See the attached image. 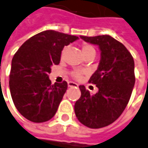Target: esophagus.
I'll list each match as a JSON object with an SVG mask.
<instances>
[{"label": "esophagus", "instance_id": "1", "mask_svg": "<svg viewBox=\"0 0 148 148\" xmlns=\"http://www.w3.org/2000/svg\"><path fill=\"white\" fill-rule=\"evenodd\" d=\"M68 86H69V87H78V84L75 82H73V81H69Z\"/></svg>", "mask_w": 148, "mask_h": 148}]
</instances>
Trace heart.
Masks as SVG:
<instances>
[{"label":"heart","mask_w":148,"mask_h":148,"mask_svg":"<svg viewBox=\"0 0 148 148\" xmlns=\"http://www.w3.org/2000/svg\"><path fill=\"white\" fill-rule=\"evenodd\" d=\"M66 50H67V48H64L62 51V57H63V56L65 55L66 53ZM82 53L84 56L87 55V54H90V53H95V49L92 46V45H84L82 46ZM82 75V72L79 71V70H76L73 73V76H74L75 79H79Z\"/></svg>","instance_id":"1"}]
</instances>
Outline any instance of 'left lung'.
<instances>
[{"mask_svg":"<svg viewBox=\"0 0 148 148\" xmlns=\"http://www.w3.org/2000/svg\"><path fill=\"white\" fill-rule=\"evenodd\" d=\"M80 38L98 45L101 51L98 69L89 79L99 92L92 95L79 86L81 96L75 102L74 112L85 126L100 129L115 122L129 103L135 82L134 62L126 47L109 35Z\"/></svg>","mask_w":148,"mask_h":148,"instance_id":"8db88e82","label":"left lung"}]
</instances>
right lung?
<instances>
[{"label": "right lung", "instance_id": "add662e5", "mask_svg": "<svg viewBox=\"0 0 148 148\" xmlns=\"http://www.w3.org/2000/svg\"><path fill=\"white\" fill-rule=\"evenodd\" d=\"M79 38L48 30L30 38L13 57L9 88L18 112L33 123L51 119L68 89V83L51 84V66L58 65L62 50Z\"/></svg>", "mask_w": 148, "mask_h": 148}]
</instances>
